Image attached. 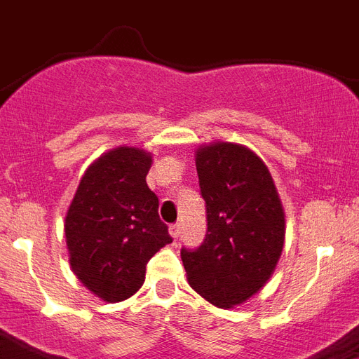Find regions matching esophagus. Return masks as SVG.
<instances>
[{"label":"esophagus","instance_id":"obj_1","mask_svg":"<svg viewBox=\"0 0 359 359\" xmlns=\"http://www.w3.org/2000/svg\"><path fill=\"white\" fill-rule=\"evenodd\" d=\"M168 231H170V236H172V238H177L180 233H182V226H180V224H172V226L168 227Z\"/></svg>","mask_w":359,"mask_h":359}]
</instances>
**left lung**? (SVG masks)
<instances>
[{"label":"left lung","mask_w":359,"mask_h":359,"mask_svg":"<svg viewBox=\"0 0 359 359\" xmlns=\"http://www.w3.org/2000/svg\"><path fill=\"white\" fill-rule=\"evenodd\" d=\"M196 170L207 235L196 250H182L187 279L215 306H236L268 283L279 262L283 203L264 161L242 144L200 147Z\"/></svg>","instance_id":"obj_1"}]
</instances>
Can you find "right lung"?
Instances as JSON below:
<instances>
[{"mask_svg":"<svg viewBox=\"0 0 359 359\" xmlns=\"http://www.w3.org/2000/svg\"><path fill=\"white\" fill-rule=\"evenodd\" d=\"M152 156L119 147L91 163L66 215L73 273L108 303L132 297L144 283L147 262L172 242L147 185Z\"/></svg>","mask_w":359,"mask_h":359,"instance_id":"1","label":"right lung"}]
</instances>
